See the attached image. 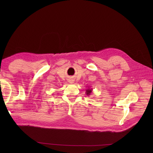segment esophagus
<instances>
[{
    "label": "esophagus",
    "instance_id": "34e87169",
    "mask_svg": "<svg viewBox=\"0 0 153 153\" xmlns=\"http://www.w3.org/2000/svg\"><path fill=\"white\" fill-rule=\"evenodd\" d=\"M69 82L70 83H74V81H73V80H72V79H70L69 81Z\"/></svg>",
    "mask_w": 153,
    "mask_h": 153
}]
</instances>
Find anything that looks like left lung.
I'll list each match as a JSON object with an SVG mask.
<instances>
[{
	"label": "left lung",
	"mask_w": 153,
	"mask_h": 153,
	"mask_svg": "<svg viewBox=\"0 0 153 153\" xmlns=\"http://www.w3.org/2000/svg\"><path fill=\"white\" fill-rule=\"evenodd\" d=\"M92 92V89H90L89 87H88V89H87L85 90V94H86V95H88V96L91 95Z\"/></svg>",
	"instance_id": "left-lung-1"
}]
</instances>
